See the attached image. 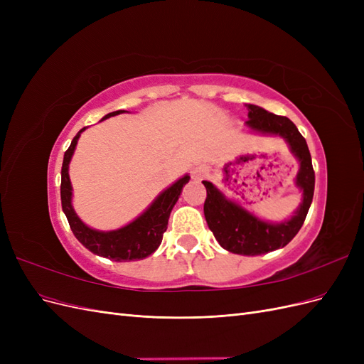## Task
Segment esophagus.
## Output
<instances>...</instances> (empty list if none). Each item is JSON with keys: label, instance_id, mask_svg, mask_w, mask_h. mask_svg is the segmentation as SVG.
Returning <instances> with one entry per match:
<instances>
[{"label": "esophagus", "instance_id": "obj_1", "mask_svg": "<svg viewBox=\"0 0 364 364\" xmlns=\"http://www.w3.org/2000/svg\"><path fill=\"white\" fill-rule=\"evenodd\" d=\"M208 173H209L208 167H205V165H199V167L194 168L193 178H194V179H203V178H206Z\"/></svg>", "mask_w": 364, "mask_h": 364}]
</instances>
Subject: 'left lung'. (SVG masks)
Masks as SVG:
<instances>
[{
    "mask_svg": "<svg viewBox=\"0 0 364 364\" xmlns=\"http://www.w3.org/2000/svg\"><path fill=\"white\" fill-rule=\"evenodd\" d=\"M249 119L246 126L264 135H278L287 141L296 159L299 161V171L296 176V186L302 191V203L291 218L281 223H269L249 213L243 206L226 199L215 186L203 181L206 200L203 213L209 229L213 230L218 245L238 255H261L287 246L302 228L314 194V170L306 141L301 132L287 117L274 115L255 105H247Z\"/></svg>",
    "mask_w": 364,
    "mask_h": 364,
    "instance_id": "obj_1",
    "label": "left lung"
}]
</instances>
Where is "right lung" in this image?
<instances>
[{"label": "right lung", "instance_id": "add662e5", "mask_svg": "<svg viewBox=\"0 0 364 364\" xmlns=\"http://www.w3.org/2000/svg\"><path fill=\"white\" fill-rule=\"evenodd\" d=\"M123 111H115L107 114L102 118H111L118 115ZM86 127L79 130L73 141L68 150L63 155L62 164V182H60V199H62V209L65 215L68 218L70 228L75 238L80 243L91 250L95 255H100L114 261H136L144 259L146 257L151 255L155 252L161 241L165 230H167L168 218L173 206L178 202L179 196L182 193L183 185L190 181V176L185 174L183 178L176 181L167 190L162 191L155 202H153L144 213H142L134 222L119 228L117 230H97L90 226H86L79 215L75 214L71 199H73V186L70 181V161L73 158V153L75 150L77 141L80 138V134Z\"/></svg>", "mask_w": 364, "mask_h": 364}]
</instances>
